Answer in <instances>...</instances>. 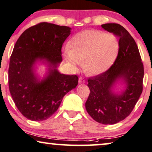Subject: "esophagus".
<instances>
[{
  "instance_id": "obj_1",
  "label": "esophagus",
  "mask_w": 152,
  "mask_h": 152,
  "mask_svg": "<svg viewBox=\"0 0 152 152\" xmlns=\"http://www.w3.org/2000/svg\"><path fill=\"white\" fill-rule=\"evenodd\" d=\"M86 83V81L83 77H80L78 78V83Z\"/></svg>"
}]
</instances>
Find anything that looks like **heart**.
<instances>
[{"label": "heart", "mask_w": 152, "mask_h": 152, "mask_svg": "<svg viewBox=\"0 0 152 152\" xmlns=\"http://www.w3.org/2000/svg\"><path fill=\"white\" fill-rule=\"evenodd\" d=\"M65 59L76 68L85 61L83 69L90 76H98L105 72L115 59L119 44L115 37L101 31H82L71 38Z\"/></svg>", "instance_id": "1"}]
</instances>
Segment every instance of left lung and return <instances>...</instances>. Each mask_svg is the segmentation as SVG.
<instances>
[{"label": "left lung", "instance_id": "left-lung-1", "mask_svg": "<svg viewBox=\"0 0 152 152\" xmlns=\"http://www.w3.org/2000/svg\"><path fill=\"white\" fill-rule=\"evenodd\" d=\"M101 27L119 37L118 54L108 70L88 80L90 94L86 109L96 122L113 125L127 118L138 101L143 89L144 66L137 45L125 27L117 23ZM118 81L125 88L115 93Z\"/></svg>", "mask_w": 152, "mask_h": 152}]
</instances>
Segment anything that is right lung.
Here are the masks:
<instances>
[{"label":"right lung","instance_id":"obj_1","mask_svg":"<svg viewBox=\"0 0 152 152\" xmlns=\"http://www.w3.org/2000/svg\"><path fill=\"white\" fill-rule=\"evenodd\" d=\"M70 27L41 23L20 36L10 56L9 90L22 115L32 121L48 119L57 110L64 96L78 85L76 75L58 71L61 47L71 34ZM47 65L45 77L36 74V64Z\"/></svg>","mask_w":152,"mask_h":152}]
</instances>
